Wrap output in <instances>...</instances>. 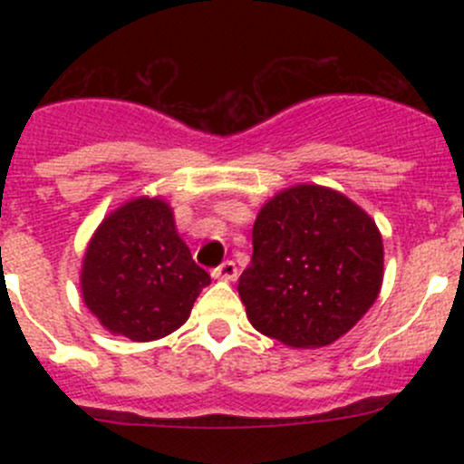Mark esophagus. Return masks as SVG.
Listing matches in <instances>:
<instances>
[{
  "label": "esophagus",
  "instance_id": "34e87169",
  "mask_svg": "<svg viewBox=\"0 0 464 464\" xmlns=\"http://www.w3.org/2000/svg\"><path fill=\"white\" fill-rule=\"evenodd\" d=\"M213 276H215V278H218V280H227V283H228V280H236V278H237V266H236V262H233V260H224L222 265H219L218 269L213 271Z\"/></svg>",
  "mask_w": 464,
  "mask_h": 464
}]
</instances>
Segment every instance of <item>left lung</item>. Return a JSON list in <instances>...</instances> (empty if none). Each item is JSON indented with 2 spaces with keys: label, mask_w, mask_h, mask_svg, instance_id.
Instances as JSON below:
<instances>
[{
  "label": "left lung",
  "mask_w": 464,
  "mask_h": 464,
  "mask_svg": "<svg viewBox=\"0 0 464 464\" xmlns=\"http://www.w3.org/2000/svg\"><path fill=\"white\" fill-rule=\"evenodd\" d=\"M382 278V233L371 215L336 190L298 184L260 208L237 292L262 334L321 348L371 310Z\"/></svg>",
  "instance_id": "left-lung-1"
}]
</instances>
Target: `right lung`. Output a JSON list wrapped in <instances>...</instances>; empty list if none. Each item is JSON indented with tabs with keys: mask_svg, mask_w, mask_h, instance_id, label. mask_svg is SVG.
<instances>
[{
	"mask_svg": "<svg viewBox=\"0 0 464 464\" xmlns=\"http://www.w3.org/2000/svg\"><path fill=\"white\" fill-rule=\"evenodd\" d=\"M210 276L195 265L172 208L137 198L107 215L82 260V301L111 334L154 341L188 321Z\"/></svg>",
	"mask_w": 464,
	"mask_h": 464,
	"instance_id": "add662e5",
	"label": "right lung"
}]
</instances>
